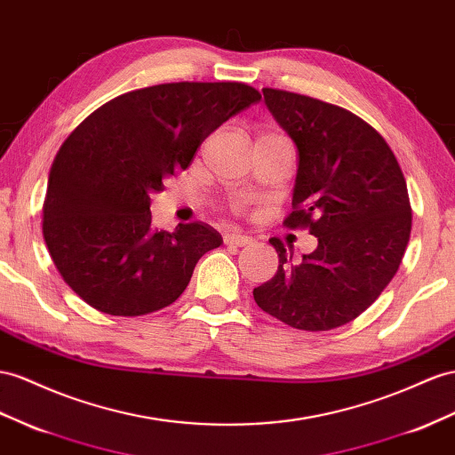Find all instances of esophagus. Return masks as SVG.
I'll return each instance as SVG.
<instances>
[{
  "instance_id": "obj_1",
  "label": "esophagus",
  "mask_w": 455,
  "mask_h": 455,
  "mask_svg": "<svg viewBox=\"0 0 455 455\" xmlns=\"http://www.w3.org/2000/svg\"><path fill=\"white\" fill-rule=\"evenodd\" d=\"M253 240L246 235H238V232H230V235H225V243H230V246H248Z\"/></svg>"
}]
</instances>
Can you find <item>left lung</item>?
Instances as JSON below:
<instances>
[{"label": "left lung", "mask_w": 455, "mask_h": 455, "mask_svg": "<svg viewBox=\"0 0 455 455\" xmlns=\"http://www.w3.org/2000/svg\"><path fill=\"white\" fill-rule=\"evenodd\" d=\"M298 148L292 213L315 251L292 261L281 238L271 281L253 288L265 313L299 331H331L361 315L394 278L411 235V204L394 151L361 116L296 92L263 88Z\"/></svg>", "instance_id": "left-lung-1"}]
</instances>
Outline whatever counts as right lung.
<instances>
[{
    "label": "right lung",
    "instance_id": "add662e5",
    "mask_svg": "<svg viewBox=\"0 0 455 455\" xmlns=\"http://www.w3.org/2000/svg\"><path fill=\"white\" fill-rule=\"evenodd\" d=\"M259 100L243 83H167L116 96L75 128L53 159L42 232L76 296L116 317L148 315L180 298L196 263L223 238L202 220L154 230L149 196Z\"/></svg>",
    "mask_w": 455,
    "mask_h": 455
}]
</instances>
